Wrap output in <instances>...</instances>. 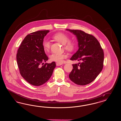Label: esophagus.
<instances>
[{
	"mask_svg": "<svg viewBox=\"0 0 121 121\" xmlns=\"http://www.w3.org/2000/svg\"><path fill=\"white\" fill-rule=\"evenodd\" d=\"M62 64V63H56V66H61Z\"/></svg>",
	"mask_w": 121,
	"mask_h": 121,
	"instance_id": "obj_1",
	"label": "esophagus"
}]
</instances>
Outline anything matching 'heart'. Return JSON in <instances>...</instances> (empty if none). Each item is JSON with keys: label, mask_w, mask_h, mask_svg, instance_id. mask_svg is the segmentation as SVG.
Listing matches in <instances>:
<instances>
[{"label": "heart", "mask_w": 121, "mask_h": 121, "mask_svg": "<svg viewBox=\"0 0 121 121\" xmlns=\"http://www.w3.org/2000/svg\"><path fill=\"white\" fill-rule=\"evenodd\" d=\"M52 39L59 43L63 45L64 48L68 51H73L75 48L74 42L69 40V37L66 34L56 33L52 36ZM43 46L45 51H48L50 48V43L48 41L44 40L43 42ZM66 57V55L64 54L53 53L50 55V59L52 61L61 63Z\"/></svg>", "instance_id": "b5f03b06"}]
</instances>
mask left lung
I'll list each match as a JSON object with an SVG mask.
<instances>
[{"instance_id": "left-lung-1", "label": "left lung", "mask_w": 121, "mask_h": 121, "mask_svg": "<svg viewBox=\"0 0 121 121\" xmlns=\"http://www.w3.org/2000/svg\"><path fill=\"white\" fill-rule=\"evenodd\" d=\"M75 35L78 49L70 59L81 62L73 64L69 75L70 80L78 85L91 82L102 70L104 52L99 42L95 37L78 30L66 29Z\"/></svg>"}]
</instances>
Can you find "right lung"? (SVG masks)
Segmentation results:
<instances>
[{"mask_svg": "<svg viewBox=\"0 0 121 121\" xmlns=\"http://www.w3.org/2000/svg\"><path fill=\"white\" fill-rule=\"evenodd\" d=\"M49 30H39L26 36L16 55L20 73L30 84L35 86L43 84L51 76L56 67L55 62H44L48 58L45 53L43 42Z\"/></svg>", "mask_w": 121, "mask_h": 121, "instance_id": "right-lung-1", "label": "right lung"}]
</instances>
